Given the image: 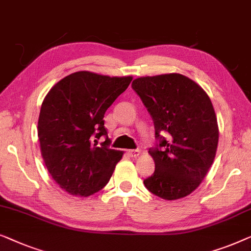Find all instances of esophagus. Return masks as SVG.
<instances>
[{
    "mask_svg": "<svg viewBox=\"0 0 251 251\" xmlns=\"http://www.w3.org/2000/svg\"><path fill=\"white\" fill-rule=\"evenodd\" d=\"M127 153L129 154V157L136 158L140 154V150H137V149H135V150H128V151H127Z\"/></svg>",
    "mask_w": 251,
    "mask_h": 251,
    "instance_id": "34e87169",
    "label": "esophagus"
}]
</instances>
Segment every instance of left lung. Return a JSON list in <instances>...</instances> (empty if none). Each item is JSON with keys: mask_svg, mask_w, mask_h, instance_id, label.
Returning a JSON list of instances; mask_svg holds the SVG:
<instances>
[{"mask_svg": "<svg viewBox=\"0 0 251 251\" xmlns=\"http://www.w3.org/2000/svg\"><path fill=\"white\" fill-rule=\"evenodd\" d=\"M132 89L152 118L157 140L149 149L156 168L144 185L165 200L189 196L207 175L217 150V119L209 97L181 74L140 77Z\"/></svg>", "mask_w": 251, "mask_h": 251, "instance_id": "8db88e82", "label": "left lung"}]
</instances>
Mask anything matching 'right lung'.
Returning a JSON list of instances; mask_svg holds the SVG:
<instances>
[{
	"instance_id": "obj_1",
	"label": "right lung",
	"mask_w": 251,
	"mask_h": 251,
	"mask_svg": "<svg viewBox=\"0 0 251 251\" xmlns=\"http://www.w3.org/2000/svg\"><path fill=\"white\" fill-rule=\"evenodd\" d=\"M130 82V76L77 72L45 97L38 118L42 156L52 178L70 195L89 197L100 191L122 159V151L109 148L103 117ZM101 136L106 141L99 147Z\"/></svg>"
}]
</instances>
